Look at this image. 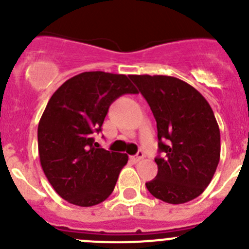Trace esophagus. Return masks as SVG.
Here are the masks:
<instances>
[{"mask_svg": "<svg viewBox=\"0 0 249 249\" xmlns=\"http://www.w3.org/2000/svg\"><path fill=\"white\" fill-rule=\"evenodd\" d=\"M143 159V153L142 152H139L136 155H132V157H130V160H131L132 162H139L140 160Z\"/></svg>", "mask_w": 249, "mask_h": 249, "instance_id": "34e87169", "label": "esophagus"}]
</instances>
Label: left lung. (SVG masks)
<instances>
[{
    "label": "left lung",
    "instance_id": "8db88e82",
    "mask_svg": "<svg viewBox=\"0 0 249 249\" xmlns=\"http://www.w3.org/2000/svg\"><path fill=\"white\" fill-rule=\"evenodd\" d=\"M157 120L158 175L145 183L150 194L167 203L201 195L220 158V132L210 104L195 88L170 76H129Z\"/></svg>",
    "mask_w": 249,
    "mask_h": 249
}]
</instances>
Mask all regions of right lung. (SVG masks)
I'll return each instance as SVG.
<instances>
[{"label":"right lung","instance_id":"right-lung-1","mask_svg":"<svg viewBox=\"0 0 249 249\" xmlns=\"http://www.w3.org/2000/svg\"><path fill=\"white\" fill-rule=\"evenodd\" d=\"M125 74L83 72L53 94L38 124V153L44 175L64 200L80 207L105 201L127 162L124 153L96 148L108 108L124 94H137Z\"/></svg>","mask_w":249,"mask_h":249}]
</instances>
